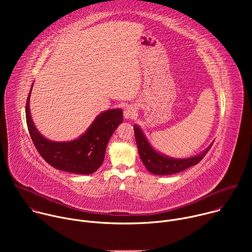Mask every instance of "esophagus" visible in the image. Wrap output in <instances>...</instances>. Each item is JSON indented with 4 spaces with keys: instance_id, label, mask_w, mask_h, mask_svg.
I'll return each instance as SVG.
<instances>
[{
    "instance_id": "esophagus-1",
    "label": "esophagus",
    "mask_w": 252,
    "mask_h": 252,
    "mask_svg": "<svg viewBox=\"0 0 252 252\" xmlns=\"http://www.w3.org/2000/svg\"><path fill=\"white\" fill-rule=\"evenodd\" d=\"M136 115V107L133 105H126L124 109V117L125 119H133Z\"/></svg>"
}]
</instances>
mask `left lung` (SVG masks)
<instances>
[{
  "instance_id": "8db88e82",
  "label": "left lung",
  "mask_w": 252,
  "mask_h": 252,
  "mask_svg": "<svg viewBox=\"0 0 252 252\" xmlns=\"http://www.w3.org/2000/svg\"><path fill=\"white\" fill-rule=\"evenodd\" d=\"M133 129H134L136 146L138 149V154L142 163L145 164V166L150 172L158 175L174 174L177 172L184 171L192 165L197 164L204 158V156L207 154V152L212 146L211 143L205 151L191 158H168L164 155L158 153L150 145V142L148 141L145 133H143V131L138 126L134 125Z\"/></svg>"
}]
</instances>
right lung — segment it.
Listing matches in <instances>:
<instances>
[{"instance_id": "obj_1", "label": "right lung", "mask_w": 252, "mask_h": 252, "mask_svg": "<svg viewBox=\"0 0 252 252\" xmlns=\"http://www.w3.org/2000/svg\"><path fill=\"white\" fill-rule=\"evenodd\" d=\"M31 92L32 89L26 103L27 126L33 145L42 158L59 170L77 174L94 173L103 162L112 134L123 123V111L114 109L101 113L77 139L53 141L43 136L33 125L30 113Z\"/></svg>"}]
</instances>
